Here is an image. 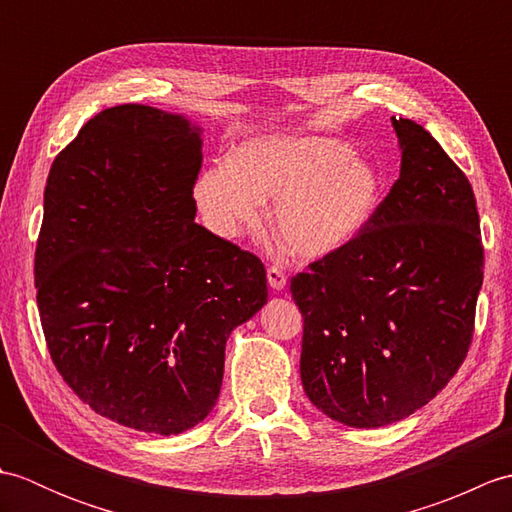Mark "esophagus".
<instances>
[{
	"instance_id": "obj_1",
	"label": "esophagus",
	"mask_w": 512,
	"mask_h": 512,
	"mask_svg": "<svg viewBox=\"0 0 512 512\" xmlns=\"http://www.w3.org/2000/svg\"><path fill=\"white\" fill-rule=\"evenodd\" d=\"M266 275H268V286L273 290H284L286 288V273L279 266H270Z\"/></svg>"
}]
</instances>
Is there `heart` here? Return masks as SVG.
Wrapping results in <instances>:
<instances>
[{
    "label": "heart",
    "instance_id": "obj_1",
    "mask_svg": "<svg viewBox=\"0 0 512 512\" xmlns=\"http://www.w3.org/2000/svg\"><path fill=\"white\" fill-rule=\"evenodd\" d=\"M383 193L372 162L328 136L262 134L244 140L231 160L204 169L195 204L217 237L231 239L262 222L275 200L273 226L292 255L319 259L352 244L374 220Z\"/></svg>",
    "mask_w": 512,
    "mask_h": 512
}]
</instances>
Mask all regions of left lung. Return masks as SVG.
I'll use <instances>...</instances> for the list:
<instances>
[{"instance_id":"obj_1","label":"left lung","mask_w":512,"mask_h":512,"mask_svg":"<svg viewBox=\"0 0 512 512\" xmlns=\"http://www.w3.org/2000/svg\"><path fill=\"white\" fill-rule=\"evenodd\" d=\"M391 125L400 178L374 220L290 279L306 396L356 429L407 418L447 387L469 352L484 279L469 178L422 125Z\"/></svg>"}]
</instances>
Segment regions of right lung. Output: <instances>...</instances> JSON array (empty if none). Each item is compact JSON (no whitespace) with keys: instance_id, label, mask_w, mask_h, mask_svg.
<instances>
[{"instance_id":"1","label":"right lung","mask_w":512,"mask_h":512,"mask_svg":"<svg viewBox=\"0 0 512 512\" xmlns=\"http://www.w3.org/2000/svg\"><path fill=\"white\" fill-rule=\"evenodd\" d=\"M200 127L118 105L54 158L35 253L41 328L103 418L173 436L215 407L226 339L268 301L248 250L195 224Z\"/></svg>"}]
</instances>
